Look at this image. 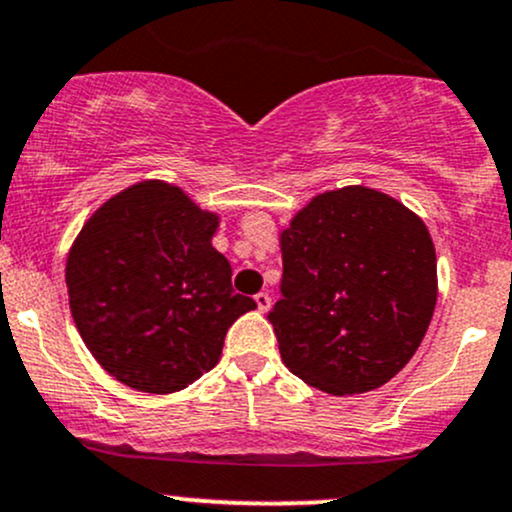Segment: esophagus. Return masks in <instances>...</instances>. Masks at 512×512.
Instances as JSON below:
<instances>
[{
    "instance_id": "obj_1",
    "label": "esophagus",
    "mask_w": 512,
    "mask_h": 512,
    "mask_svg": "<svg viewBox=\"0 0 512 512\" xmlns=\"http://www.w3.org/2000/svg\"><path fill=\"white\" fill-rule=\"evenodd\" d=\"M255 303H257V311L265 313L269 308V303H272V299H269L267 291H260V294H255Z\"/></svg>"
}]
</instances>
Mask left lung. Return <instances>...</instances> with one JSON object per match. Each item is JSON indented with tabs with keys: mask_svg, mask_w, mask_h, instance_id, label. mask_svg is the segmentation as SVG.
<instances>
[{
	"mask_svg": "<svg viewBox=\"0 0 512 512\" xmlns=\"http://www.w3.org/2000/svg\"><path fill=\"white\" fill-rule=\"evenodd\" d=\"M282 262L267 318L291 374L345 396L406 367L437 301L435 245L413 211L367 187L325 192L282 233Z\"/></svg>",
	"mask_w": 512,
	"mask_h": 512,
	"instance_id": "left-lung-1",
	"label": "left lung"
}]
</instances>
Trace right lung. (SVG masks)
<instances>
[{"label":"right lung","instance_id":"obj_1","mask_svg":"<svg viewBox=\"0 0 512 512\" xmlns=\"http://www.w3.org/2000/svg\"><path fill=\"white\" fill-rule=\"evenodd\" d=\"M218 216L179 187L140 182L84 223L65 267L84 345L121 384L187 389L221 359L230 325L257 306L235 294L211 245Z\"/></svg>","mask_w":512,"mask_h":512}]
</instances>
